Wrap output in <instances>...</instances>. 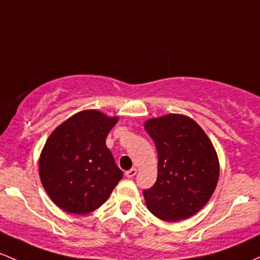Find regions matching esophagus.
<instances>
[{
    "label": "esophagus",
    "mask_w": 260,
    "mask_h": 260,
    "mask_svg": "<svg viewBox=\"0 0 260 260\" xmlns=\"http://www.w3.org/2000/svg\"><path fill=\"white\" fill-rule=\"evenodd\" d=\"M136 173H138V169L131 168V169H129V171L125 172V176H126V178H134L136 176Z\"/></svg>",
    "instance_id": "esophagus-1"
}]
</instances>
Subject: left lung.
Here are the masks:
<instances>
[{"instance_id":"left-lung-1","label":"left lung","mask_w":260,"mask_h":260,"mask_svg":"<svg viewBox=\"0 0 260 260\" xmlns=\"http://www.w3.org/2000/svg\"><path fill=\"white\" fill-rule=\"evenodd\" d=\"M145 129L158 154L156 183L144 190L146 205L168 222L193 216L217 185L220 165L214 145L193 119L182 114L150 119Z\"/></svg>"}]
</instances>
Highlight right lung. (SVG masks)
I'll return each mask as SVG.
<instances>
[{
  "label": "right lung",
  "mask_w": 260,
  "mask_h": 260,
  "mask_svg": "<svg viewBox=\"0 0 260 260\" xmlns=\"http://www.w3.org/2000/svg\"><path fill=\"white\" fill-rule=\"evenodd\" d=\"M118 116L83 110L59 125L46 140L39 176L50 199L69 214L84 215L103 205L122 178L106 145Z\"/></svg>",
  "instance_id": "add662e5"
}]
</instances>
